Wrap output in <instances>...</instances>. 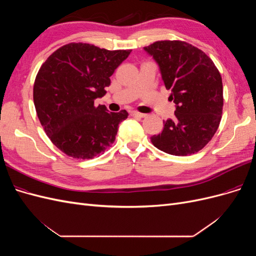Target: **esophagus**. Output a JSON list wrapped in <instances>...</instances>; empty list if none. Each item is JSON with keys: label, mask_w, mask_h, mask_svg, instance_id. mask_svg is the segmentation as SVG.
<instances>
[{"label": "esophagus", "mask_w": 256, "mask_h": 256, "mask_svg": "<svg viewBox=\"0 0 256 256\" xmlns=\"http://www.w3.org/2000/svg\"><path fill=\"white\" fill-rule=\"evenodd\" d=\"M130 115L136 116V118H145V116H146V114L140 113V112H136V111H131V112H130Z\"/></svg>", "instance_id": "obj_1"}]
</instances>
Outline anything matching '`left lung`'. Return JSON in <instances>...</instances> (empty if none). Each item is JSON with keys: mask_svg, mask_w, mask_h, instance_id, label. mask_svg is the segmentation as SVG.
I'll use <instances>...</instances> for the list:
<instances>
[{"mask_svg": "<svg viewBox=\"0 0 256 256\" xmlns=\"http://www.w3.org/2000/svg\"><path fill=\"white\" fill-rule=\"evenodd\" d=\"M144 51L159 67L162 81L171 90L175 118L150 141L174 156L196 154L212 140L223 108L222 79L214 62L192 44L180 40L156 42Z\"/></svg>", "mask_w": 256, "mask_h": 256, "instance_id": "left-lung-1", "label": "left lung"}]
</instances>
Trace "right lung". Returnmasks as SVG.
I'll return each instance as SVG.
<instances>
[{"label":"right lung","mask_w":256,"mask_h":256,"mask_svg":"<svg viewBox=\"0 0 256 256\" xmlns=\"http://www.w3.org/2000/svg\"><path fill=\"white\" fill-rule=\"evenodd\" d=\"M130 52L69 44L40 67L33 92L37 116L52 143L68 156L92 159L113 144L128 112H108L94 100L106 94L110 76Z\"/></svg>","instance_id":"obj_1"}]
</instances>
